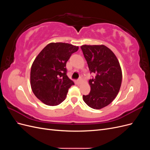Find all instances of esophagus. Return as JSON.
Here are the masks:
<instances>
[{
    "label": "esophagus",
    "instance_id": "obj_1",
    "mask_svg": "<svg viewBox=\"0 0 150 150\" xmlns=\"http://www.w3.org/2000/svg\"><path fill=\"white\" fill-rule=\"evenodd\" d=\"M81 81V78H79V79H78V80H77V83H78V84H80Z\"/></svg>",
    "mask_w": 150,
    "mask_h": 150
}]
</instances>
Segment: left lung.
<instances>
[{
	"instance_id": "obj_1",
	"label": "left lung",
	"mask_w": 150,
	"mask_h": 150,
	"mask_svg": "<svg viewBox=\"0 0 150 150\" xmlns=\"http://www.w3.org/2000/svg\"><path fill=\"white\" fill-rule=\"evenodd\" d=\"M90 73L95 77L89 81L91 91L83 95L90 108L99 110L110 104L116 97L122 81V72L115 54L104 45L81 46Z\"/></svg>"
}]
</instances>
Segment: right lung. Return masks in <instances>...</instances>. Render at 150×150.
<instances>
[{
  "label": "right lung",
  "mask_w": 150,
  "mask_h": 150,
  "mask_svg": "<svg viewBox=\"0 0 150 150\" xmlns=\"http://www.w3.org/2000/svg\"><path fill=\"white\" fill-rule=\"evenodd\" d=\"M78 46L68 43H50L36 57L31 67L30 85L35 96L48 106L64 100L74 83L67 76L66 62Z\"/></svg>",
  "instance_id": "1"
}]
</instances>
